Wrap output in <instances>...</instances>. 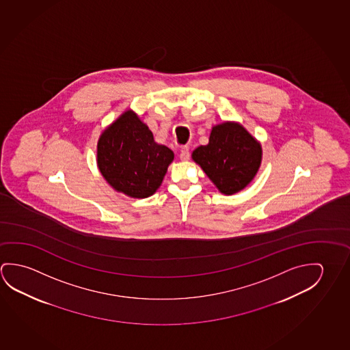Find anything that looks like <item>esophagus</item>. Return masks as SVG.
<instances>
[{
	"mask_svg": "<svg viewBox=\"0 0 350 350\" xmlns=\"http://www.w3.org/2000/svg\"><path fill=\"white\" fill-rule=\"evenodd\" d=\"M189 157H191V153H189V147L183 148L181 152H180V159H181V161H189Z\"/></svg>",
	"mask_w": 350,
	"mask_h": 350,
	"instance_id": "obj_1",
	"label": "esophagus"
}]
</instances>
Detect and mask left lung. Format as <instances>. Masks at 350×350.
I'll list each match as a JSON object with an SVG mask.
<instances>
[{
	"label": "left lung",
	"instance_id": "8db88e82",
	"mask_svg": "<svg viewBox=\"0 0 350 350\" xmlns=\"http://www.w3.org/2000/svg\"><path fill=\"white\" fill-rule=\"evenodd\" d=\"M206 176L224 194L243 189L261 163V146L237 122H224L211 130L209 144L192 153Z\"/></svg>",
	"mask_w": 350,
	"mask_h": 350
}]
</instances>
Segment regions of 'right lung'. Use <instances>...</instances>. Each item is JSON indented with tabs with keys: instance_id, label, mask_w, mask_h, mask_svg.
<instances>
[{
	"instance_id": "right-lung-1",
	"label": "right lung",
	"mask_w": 350,
	"mask_h": 350,
	"mask_svg": "<svg viewBox=\"0 0 350 350\" xmlns=\"http://www.w3.org/2000/svg\"><path fill=\"white\" fill-rule=\"evenodd\" d=\"M174 152L158 144L133 111H125L100 135L97 164L111 187L133 198H147L161 186Z\"/></svg>"
}]
</instances>
